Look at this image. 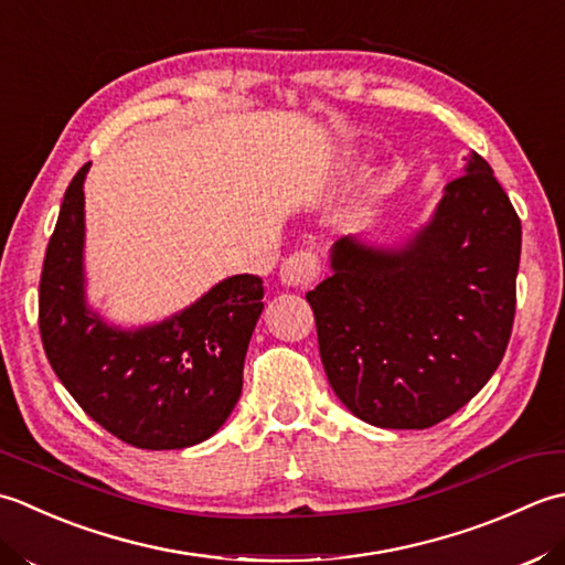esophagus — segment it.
Listing matches in <instances>:
<instances>
[{"mask_svg": "<svg viewBox=\"0 0 565 565\" xmlns=\"http://www.w3.org/2000/svg\"><path fill=\"white\" fill-rule=\"evenodd\" d=\"M319 278V258L312 250H295L292 256H287L280 266V280L287 287H305L312 285Z\"/></svg>", "mask_w": 565, "mask_h": 565, "instance_id": "1", "label": "esophagus"}]
</instances>
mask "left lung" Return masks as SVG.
Returning <instances> with one entry per match:
<instances>
[{"instance_id":"8db88e82","label":"left lung","mask_w":565,"mask_h":565,"mask_svg":"<svg viewBox=\"0 0 565 565\" xmlns=\"http://www.w3.org/2000/svg\"><path fill=\"white\" fill-rule=\"evenodd\" d=\"M522 222L470 153L431 222L399 248L343 236L307 292L329 385L383 429H429L473 399L508 351Z\"/></svg>"}]
</instances>
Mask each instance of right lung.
Instances as JSON below:
<instances>
[{
    "mask_svg": "<svg viewBox=\"0 0 565 565\" xmlns=\"http://www.w3.org/2000/svg\"><path fill=\"white\" fill-rule=\"evenodd\" d=\"M77 170L45 248L39 329L49 363L99 427L148 451L200 444L222 427L244 387L263 280L234 275L160 324L124 331L85 302V175Z\"/></svg>",
    "mask_w": 565,
    "mask_h": 565,
    "instance_id": "1",
    "label": "right lung"
}]
</instances>
